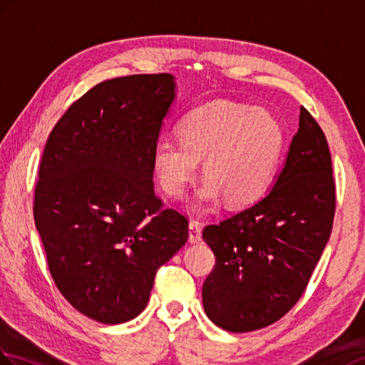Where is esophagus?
<instances>
[{
    "label": "esophagus",
    "mask_w": 365,
    "mask_h": 365,
    "mask_svg": "<svg viewBox=\"0 0 365 365\" xmlns=\"http://www.w3.org/2000/svg\"><path fill=\"white\" fill-rule=\"evenodd\" d=\"M202 240V227L200 222L196 219H191L190 221V242L196 244Z\"/></svg>",
    "instance_id": "34e87169"
}]
</instances>
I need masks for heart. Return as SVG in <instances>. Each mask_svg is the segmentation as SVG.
<instances>
[{
	"label": "heart",
	"instance_id": "obj_1",
	"mask_svg": "<svg viewBox=\"0 0 365 365\" xmlns=\"http://www.w3.org/2000/svg\"><path fill=\"white\" fill-rule=\"evenodd\" d=\"M179 132L182 141L160 138L152 152L154 173L168 196H183L199 162L207 177L196 196L200 207L221 197L233 207L249 205L272 183L284 135L267 110L213 101L191 110Z\"/></svg>",
	"mask_w": 365,
	"mask_h": 365
}]
</instances>
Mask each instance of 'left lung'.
Here are the masks:
<instances>
[{
    "label": "left lung",
    "instance_id": "left-lung-1",
    "mask_svg": "<svg viewBox=\"0 0 365 365\" xmlns=\"http://www.w3.org/2000/svg\"><path fill=\"white\" fill-rule=\"evenodd\" d=\"M334 210L325 133L302 107L299 130L272 188L252 207L203 228L216 257L202 287L208 319L232 333L282 319L307 289L331 235Z\"/></svg>",
    "mask_w": 365,
    "mask_h": 365
}]
</instances>
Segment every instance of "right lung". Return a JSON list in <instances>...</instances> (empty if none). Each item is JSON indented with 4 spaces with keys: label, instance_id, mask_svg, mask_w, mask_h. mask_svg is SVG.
Returning <instances> with one entry per match:
<instances>
[{
    "label": "right lung",
    "instance_id": "1",
    "mask_svg": "<svg viewBox=\"0 0 365 365\" xmlns=\"http://www.w3.org/2000/svg\"><path fill=\"white\" fill-rule=\"evenodd\" d=\"M175 99L173 74L98 83L49 133L34 221L58 291L101 324L146 308L160 266L188 240V219L154 191L152 152Z\"/></svg>",
    "mask_w": 365,
    "mask_h": 365
}]
</instances>
